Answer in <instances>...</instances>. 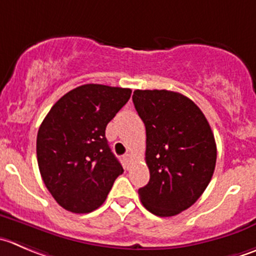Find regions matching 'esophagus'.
Masks as SVG:
<instances>
[{
	"label": "esophagus",
	"mask_w": 256,
	"mask_h": 256,
	"mask_svg": "<svg viewBox=\"0 0 256 256\" xmlns=\"http://www.w3.org/2000/svg\"><path fill=\"white\" fill-rule=\"evenodd\" d=\"M124 160H125L126 165H128H128H130L131 160H132V156H131V155H130V154H126V155H125V156H124Z\"/></svg>",
	"instance_id": "esophagus-1"
}]
</instances>
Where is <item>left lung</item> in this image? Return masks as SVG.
<instances>
[{
  "mask_svg": "<svg viewBox=\"0 0 256 256\" xmlns=\"http://www.w3.org/2000/svg\"><path fill=\"white\" fill-rule=\"evenodd\" d=\"M134 105L146 128L148 185L141 202L154 215L180 214L202 196L216 164L214 134L202 111L168 90H135Z\"/></svg>",
  "mask_w": 256,
  "mask_h": 256,
  "instance_id": "8db88e82",
  "label": "left lung"
}]
</instances>
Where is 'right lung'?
<instances>
[{
  "label": "right lung",
  "instance_id": "obj_1",
  "mask_svg": "<svg viewBox=\"0 0 256 256\" xmlns=\"http://www.w3.org/2000/svg\"><path fill=\"white\" fill-rule=\"evenodd\" d=\"M130 96V88L78 86L62 96L42 121L37 162L47 190L64 209L86 214L100 208L124 172L105 130Z\"/></svg>",
  "mask_w": 256,
  "mask_h": 256
}]
</instances>
